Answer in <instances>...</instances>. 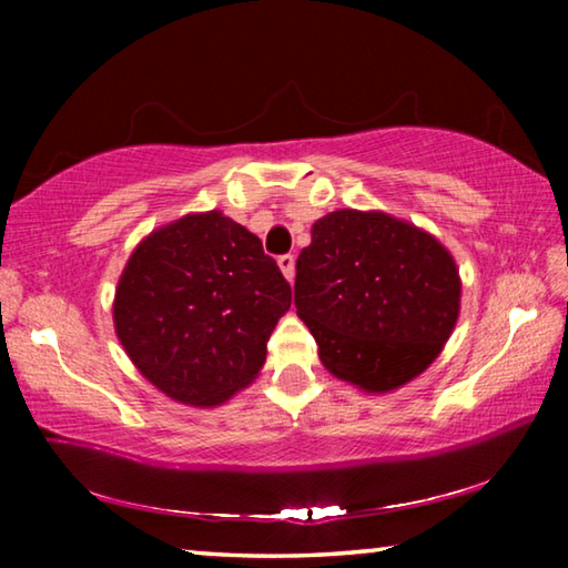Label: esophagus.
<instances>
[{
  "label": "esophagus",
  "instance_id": "1",
  "mask_svg": "<svg viewBox=\"0 0 568 568\" xmlns=\"http://www.w3.org/2000/svg\"><path fill=\"white\" fill-rule=\"evenodd\" d=\"M277 265H281L285 281H293V277H295V255L293 253L281 255V257H277Z\"/></svg>",
  "mask_w": 568,
  "mask_h": 568
}]
</instances>
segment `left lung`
<instances>
[{"label":"left lung","mask_w":568,"mask_h":568,"mask_svg":"<svg viewBox=\"0 0 568 568\" xmlns=\"http://www.w3.org/2000/svg\"><path fill=\"white\" fill-rule=\"evenodd\" d=\"M295 307L333 376L393 390L434 363L458 318L448 250L386 213L335 210L295 263Z\"/></svg>","instance_id":"1"}]
</instances>
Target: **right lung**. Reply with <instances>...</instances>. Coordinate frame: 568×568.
<instances>
[{"instance_id":"1","label":"right lung","mask_w":568,"mask_h":568,"mask_svg":"<svg viewBox=\"0 0 568 568\" xmlns=\"http://www.w3.org/2000/svg\"><path fill=\"white\" fill-rule=\"evenodd\" d=\"M287 307L291 283L261 237L213 210L142 240L114 295V328L152 386L217 406L263 368Z\"/></svg>"}]
</instances>
